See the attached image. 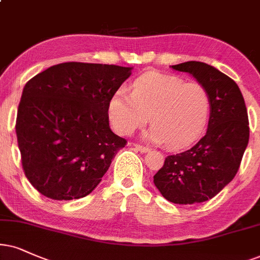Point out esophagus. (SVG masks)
Returning a JSON list of instances; mask_svg holds the SVG:
<instances>
[{
  "mask_svg": "<svg viewBox=\"0 0 260 260\" xmlns=\"http://www.w3.org/2000/svg\"><path fill=\"white\" fill-rule=\"evenodd\" d=\"M133 146L136 147V149L139 151L141 153H146V152H150V149L147 146H143V145H138V144H133Z\"/></svg>",
  "mask_w": 260,
  "mask_h": 260,
  "instance_id": "obj_1",
  "label": "esophagus"
}]
</instances>
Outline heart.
<instances>
[{
	"mask_svg": "<svg viewBox=\"0 0 260 260\" xmlns=\"http://www.w3.org/2000/svg\"><path fill=\"white\" fill-rule=\"evenodd\" d=\"M210 111V97L198 83H185L172 74L150 73L138 78L133 91L120 87L109 103L114 129L123 136L150 121L146 140L172 149L187 146L203 132Z\"/></svg>",
	"mask_w": 260,
	"mask_h": 260,
	"instance_id": "b5f03b06",
	"label": "heart"
}]
</instances>
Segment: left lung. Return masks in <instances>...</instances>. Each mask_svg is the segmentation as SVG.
<instances>
[{"instance_id":"1","label":"left lung","mask_w":260,"mask_h":260,"mask_svg":"<svg viewBox=\"0 0 260 260\" xmlns=\"http://www.w3.org/2000/svg\"><path fill=\"white\" fill-rule=\"evenodd\" d=\"M170 67L192 75L208 91L209 124L194 146L167 157L153 183L174 204L203 203L221 192L238 173L249 138L247 109L238 84L217 68L199 61Z\"/></svg>"}]
</instances>
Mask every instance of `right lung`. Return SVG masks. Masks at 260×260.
<instances>
[{"label": "right lung", "instance_id": "add662e5", "mask_svg": "<svg viewBox=\"0 0 260 260\" xmlns=\"http://www.w3.org/2000/svg\"><path fill=\"white\" fill-rule=\"evenodd\" d=\"M133 67L66 62L22 90L16 138L25 175L54 200L86 197L126 145L109 126V103Z\"/></svg>", "mask_w": 260, "mask_h": 260}]
</instances>
